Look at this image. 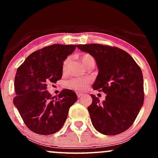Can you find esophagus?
I'll list each match as a JSON object with an SVG mask.
<instances>
[{
    "mask_svg": "<svg viewBox=\"0 0 158 158\" xmlns=\"http://www.w3.org/2000/svg\"><path fill=\"white\" fill-rule=\"evenodd\" d=\"M76 94H77V96L79 97V98H81V97H82V95H83V94L81 93V92H77V93H76Z\"/></svg>",
    "mask_w": 158,
    "mask_h": 158,
    "instance_id": "1",
    "label": "esophagus"
}]
</instances>
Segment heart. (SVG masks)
I'll return each instance as SVG.
<instances>
[{
    "mask_svg": "<svg viewBox=\"0 0 158 158\" xmlns=\"http://www.w3.org/2000/svg\"><path fill=\"white\" fill-rule=\"evenodd\" d=\"M92 56L89 54H84L80 57V62L84 66L87 64V63L90 60H92ZM69 63V59L67 58L64 62H63V72H65L67 69L68 65ZM90 80L89 79H78V78H75V79H70L69 82H67V85L70 89H74L76 91H84L87 89L88 87Z\"/></svg>",
    "mask_w": 158,
    "mask_h": 158,
    "instance_id": "b5f03b06",
    "label": "heart"
}]
</instances>
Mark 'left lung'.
I'll return each mask as SVG.
<instances>
[{
	"label": "left lung",
	"instance_id": "left-lung-1",
	"mask_svg": "<svg viewBox=\"0 0 158 158\" xmlns=\"http://www.w3.org/2000/svg\"><path fill=\"white\" fill-rule=\"evenodd\" d=\"M76 47L94 57L98 74L92 87L106 94L103 102L91 94L88 111L92 125L105 135L122 133L131 126L144 103L141 68L128 52L117 47L95 44Z\"/></svg>",
	"mask_w": 158,
	"mask_h": 158
}]
</instances>
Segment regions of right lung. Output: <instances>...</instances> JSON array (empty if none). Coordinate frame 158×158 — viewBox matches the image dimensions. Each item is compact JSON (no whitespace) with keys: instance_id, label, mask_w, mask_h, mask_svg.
Wrapping results in <instances>:
<instances>
[{"instance_id":"1","label":"right lung","mask_w":158,"mask_h":158,"mask_svg":"<svg viewBox=\"0 0 158 158\" xmlns=\"http://www.w3.org/2000/svg\"><path fill=\"white\" fill-rule=\"evenodd\" d=\"M76 45L54 44L33 52L17 69L14 79L16 106L27 128L34 133L49 135L62 128L69 108L77 101L76 92L64 89L52 97L47 84L63 76V61Z\"/></svg>"}]
</instances>
